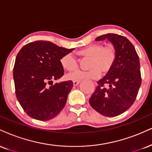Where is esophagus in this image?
I'll use <instances>...</instances> for the list:
<instances>
[{
	"label": "esophagus",
	"mask_w": 152,
	"mask_h": 152,
	"mask_svg": "<svg viewBox=\"0 0 152 152\" xmlns=\"http://www.w3.org/2000/svg\"><path fill=\"white\" fill-rule=\"evenodd\" d=\"M80 83V81H78V80H75V81H73V84H74V86H78V84Z\"/></svg>",
	"instance_id": "1"
}]
</instances>
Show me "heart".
<instances>
[{
    "mask_svg": "<svg viewBox=\"0 0 152 152\" xmlns=\"http://www.w3.org/2000/svg\"><path fill=\"white\" fill-rule=\"evenodd\" d=\"M77 54L81 57H89L88 71L78 70L68 75L71 80L83 78L95 79L100 76V71L106 74L113 68L116 60V50L113 45L103 47L102 44H94L81 49ZM60 64L65 70L72 71L78 66L77 58L71 53H67L60 58Z\"/></svg>",
    "mask_w": 152,
    "mask_h": 152,
    "instance_id": "1",
    "label": "heart"
}]
</instances>
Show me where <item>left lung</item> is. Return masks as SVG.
Returning a JSON list of instances; mask_svg holds the SVG:
<instances>
[{"mask_svg": "<svg viewBox=\"0 0 152 152\" xmlns=\"http://www.w3.org/2000/svg\"><path fill=\"white\" fill-rule=\"evenodd\" d=\"M105 39L115 48L116 60L111 70L98 81L89 103L102 115L115 117L127 110L136 99L142 83L140 63L134 47L125 37L108 33L96 41Z\"/></svg>", "mask_w": 152, "mask_h": 152, "instance_id": "obj_1", "label": "left lung"}]
</instances>
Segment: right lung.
Here are the masks:
<instances>
[{"mask_svg":"<svg viewBox=\"0 0 152 152\" xmlns=\"http://www.w3.org/2000/svg\"><path fill=\"white\" fill-rule=\"evenodd\" d=\"M74 49L39 40L25 45L18 52L13 69L15 94L22 107L31 118L47 121L64 107L73 82L53 85L52 80L63 76L64 71L60 58Z\"/></svg>","mask_w":152,"mask_h":152,"instance_id":"right-lung-1","label":"right lung"}]
</instances>
